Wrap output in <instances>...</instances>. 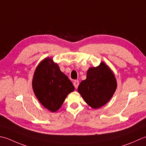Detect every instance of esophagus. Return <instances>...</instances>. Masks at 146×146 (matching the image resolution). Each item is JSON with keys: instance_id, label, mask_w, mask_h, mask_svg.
I'll return each mask as SVG.
<instances>
[{"instance_id": "esophagus-1", "label": "esophagus", "mask_w": 146, "mask_h": 146, "mask_svg": "<svg viewBox=\"0 0 146 146\" xmlns=\"http://www.w3.org/2000/svg\"><path fill=\"white\" fill-rule=\"evenodd\" d=\"M74 87H75V88H78V86H79V81H77V80H76V81H74Z\"/></svg>"}]
</instances>
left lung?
I'll return each instance as SVG.
<instances>
[{"label": "left lung", "mask_w": 146, "mask_h": 146, "mask_svg": "<svg viewBox=\"0 0 146 146\" xmlns=\"http://www.w3.org/2000/svg\"><path fill=\"white\" fill-rule=\"evenodd\" d=\"M117 88V81L113 73L102 62L99 66L90 68L86 79L78 87L86 103L93 108H98L108 102Z\"/></svg>", "instance_id": "obj_1"}]
</instances>
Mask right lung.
<instances>
[{"label":"right lung","instance_id":"obj_1","mask_svg":"<svg viewBox=\"0 0 146 146\" xmlns=\"http://www.w3.org/2000/svg\"><path fill=\"white\" fill-rule=\"evenodd\" d=\"M32 84L39 102L52 112L57 111L67 95L74 90L72 82L49 58L37 67Z\"/></svg>","mask_w":146,"mask_h":146}]
</instances>
